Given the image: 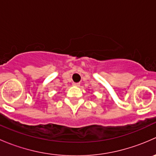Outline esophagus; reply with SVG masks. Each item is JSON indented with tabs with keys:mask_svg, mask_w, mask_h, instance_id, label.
I'll return each instance as SVG.
<instances>
[{
	"mask_svg": "<svg viewBox=\"0 0 156 156\" xmlns=\"http://www.w3.org/2000/svg\"><path fill=\"white\" fill-rule=\"evenodd\" d=\"M72 85L75 86V87H79L80 83H72Z\"/></svg>",
	"mask_w": 156,
	"mask_h": 156,
	"instance_id": "34e87169",
	"label": "esophagus"
}]
</instances>
